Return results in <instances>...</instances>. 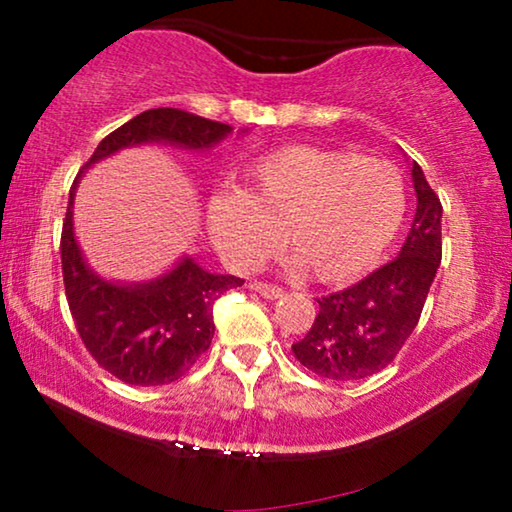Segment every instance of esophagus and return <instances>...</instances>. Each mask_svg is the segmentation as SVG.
<instances>
[{"mask_svg": "<svg viewBox=\"0 0 512 512\" xmlns=\"http://www.w3.org/2000/svg\"><path fill=\"white\" fill-rule=\"evenodd\" d=\"M251 289H254L258 296H263V298H268V300H277V298L284 296V289H279V286H275V284L254 282V284H251Z\"/></svg>", "mask_w": 512, "mask_h": 512, "instance_id": "esophagus-1", "label": "esophagus"}]
</instances>
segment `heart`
Returning <instances> with one entry per match:
<instances>
[{"label": "heart", "mask_w": 512, "mask_h": 512, "mask_svg": "<svg viewBox=\"0 0 512 512\" xmlns=\"http://www.w3.org/2000/svg\"><path fill=\"white\" fill-rule=\"evenodd\" d=\"M405 186L394 165L354 153L289 144L244 170L242 191L207 202L209 235L235 268L275 254L279 233L293 263L321 284L373 270L405 219Z\"/></svg>", "instance_id": "heart-1"}]
</instances>
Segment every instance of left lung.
I'll list each match as a JSON object with an SVG mask.
<instances>
[{
    "mask_svg": "<svg viewBox=\"0 0 512 512\" xmlns=\"http://www.w3.org/2000/svg\"><path fill=\"white\" fill-rule=\"evenodd\" d=\"M412 184L417 209L398 256L349 289L317 298V319L291 347L314 375L335 382L375 375L415 331L443 256V205L417 163H412Z\"/></svg>",
    "mask_w": 512,
    "mask_h": 512,
    "instance_id": "left-lung-1",
    "label": "left lung"
}]
</instances>
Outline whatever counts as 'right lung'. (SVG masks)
Returning <instances> with one entry per match:
<instances>
[{"label":"right lung","instance_id":"add662e5","mask_svg":"<svg viewBox=\"0 0 512 512\" xmlns=\"http://www.w3.org/2000/svg\"><path fill=\"white\" fill-rule=\"evenodd\" d=\"M230 132L233 128L226 123L181 109L142 111L97 144L69 191L60 237L69 310L93 359L125 384L158 387L186 375L212 345L216 298L242 286L244 279L209 272L191 256L149 282L123 284L100 277L88 265L74 235L76 186L95 163L130 146L170 144L209 151Z\"/></svg>","mask_w":512,"mask_h":512}]
</instances>
